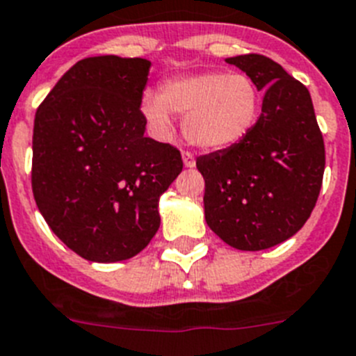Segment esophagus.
<instances>
[{
  "label": "esophagus",
  "instance_id": "34e87169",
  "mask_svg": "<svg viewBox=\"0 0 356 356\" xmlns=\"http://www.w3.org/2000/svg\"><path fill=\"white\" fill-rule=\"evenodd\" d=\"M182 161H184L186 168H193V166H195V156L191 154L190 150H184V152H182Z\"/></svg>",
  "mask_w": 356,
  "mask_h": 356
}]
</instances>
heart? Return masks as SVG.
Listing matches in <instances>:
<instances>
[{"instance_id":"b5f03b06","label":"heart","mask_w":356,"mask_h":356,"mask_svg":"<svg viewBox=\"0 0 356 356\" xmlns=\"http://www.w3.org/2000/svg\"><path fill=\"white\" fill-rule=\"evenodd\" d=\"M142 110L159 131L172 126V111L184 118V134L202 149H227L241 142L257 124L261 92L241 72H200L168 79L161 94L147 92Z\"/></svg>"}]
</instances>
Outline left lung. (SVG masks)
<instances>
[{
    "label": "left lung",
    "instance_id": "obj_1",
    "mask_svg": "<svg viewBox=\"0 0 356 356\" xmlns=\"http://www.w3.org/2000/svg\"><path fill=\"white\" fill-rule=\"evenodd\" d=\"M227 63L264 90L261 117L236 145L197 158L206 181V222L227 245L271 248L305 225L325 172V142L303 83L262 54Z\"/></svg>",
    "mask_w": 356,
    "mask_h": 356
}]
</instances>
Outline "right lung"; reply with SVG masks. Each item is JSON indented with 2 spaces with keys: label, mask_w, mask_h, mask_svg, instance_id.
Wrapping results in <instances>:
<instances>
[{
  "label": "right lung",
  "mask_w": 356,
  "mask_h": 356,
  "mask_svg": "<svg viewBox=\"0 0 356 356\" xmlns=\"http://www.w3.org/2000/svg\"><path fill=\"white\" fill-rule=\"evenodd\" d=\"M149 69V60L113 54L79 60L37 108L35 202L86 261L140 254L159 229V197L182 170L177 147L143 134Z\"/></svg>",
  "instance_id": "add662e5"
}]
</instances>
